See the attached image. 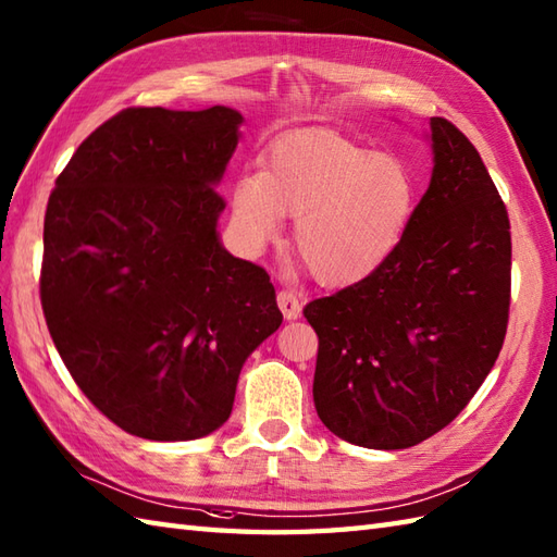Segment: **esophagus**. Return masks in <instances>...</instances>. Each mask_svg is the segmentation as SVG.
Instances as JSON below:
<instances>
[{
    "label": "esophagus",
    "instance_id": "esophagus-1",
    "mask_svg": "<svg viewBox=\"0 0 557 557\" xmlns=\"http://www.w3.org/2000/svg\"><path fill=\"white\" fill-rule=\"evenodd\" d=\"M277 306L282 310V315L287 320H296L301 318V304H299V296L289 289H282L277 292Z\"/></svg>",
    "mask_w": 557,
    "mask_h": 557
}]
</instances>
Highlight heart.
I'll return each mask as SVG.
<instances>
[{
  "instance_id": "1",
  "label": "heart",
  "mask_w": 557,
  "mask_h": 557,
  "mask_svg": "<svg viewBox=\"0 0 557 557\" xmlns=\"http://www.w3.org/2000/svg\"><path fill=\"white\" fill-rule=\"evenodd\" d=\"M416 206L418 185L404 161L330 131L277 139L263 175L239 177L232 199L253 251L280 237L282 215L296 218L294 247L327 287L372 275L404 242Z\"/></svg>"
}]
</instances>
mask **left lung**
Listing matches in <instances>:
<instances>
[{
  "label": "left lung",
  "mask_w": 557,
  "mask_h": 557,
  "mask_svg": "<svg viewBox=\"0 0 557 557\" xmlns=\"http://www.w3.org/2000/svg\"><path fill=\"white\" fill-rule=\"evenodd\" d=\"M432 180L372 275L304 315L318 334L315 410L348 444L410 448L456 420L508 330L510 220L482 157L430 121Z\"/></svg>",
  "instance_id": "1"
}]
</instances>
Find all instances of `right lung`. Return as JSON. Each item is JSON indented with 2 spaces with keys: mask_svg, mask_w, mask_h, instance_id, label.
Listing matches in <instances>:
<instances>
[{
  "mask_svg": "<svg viewBox=\"0 0 557 557\" xmlns=\"http://www.w3.org/2000/svg\"><path fill=\"white\" fill-rule=\"evenodd\" d=\"M227 107L125 109L49 194L40 296L83 394L127 434L189 442L223 426L244 360L282 325L263 268L218 237L237 149Z\"/></svg>",
  "mask_w": 557,
  "mask_h": 557,
  "instance_id": "right-lung-1",
  "label": "right lung"
}]
</instances>
